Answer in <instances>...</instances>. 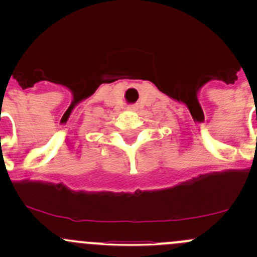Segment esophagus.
Returning a JSON list of instances; mask_svg holds the SVG:
<instances>
[{"label": "esophagus", "instance_id": "obj_1", "mask_svg": "<svg viewBox=\"0 0 257 257\" xmlns=\"http://www.w3.org/2000/svg\"><path fill=\"white\" fill-rule=\"evenodd\" d=\"M136 105H128V109L129 110H136Z\"/></svg>", "mask_w": 257, "mask_h": 257}]
</instances>
